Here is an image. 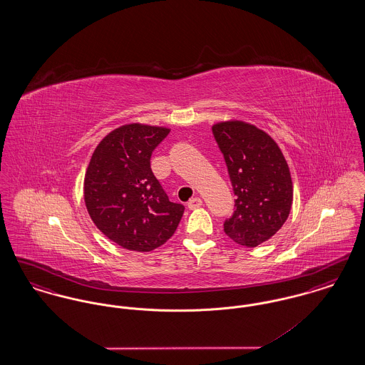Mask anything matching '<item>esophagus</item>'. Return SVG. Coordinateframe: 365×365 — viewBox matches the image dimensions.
Listing matches in <instances>:
<instances>
[{
    "instance_id": "obj_1",
    "label": "esophagus",
    "mask_w": 365,
    "mask_h": 365,
    "mask_svg": "<svg viewBox=\"0 0 365 365\" xmlns=\"http://www.w3.org/2000/svg\"><path fill=\"white\" fill-rule=\"evenodd\" d=\"M202 205V200L200 198V197H194V198H191L190 201L187 202V208L191 209H197L200 208Z\"/></svg>"
}]
</instances>
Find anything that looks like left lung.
<instances>
[{
  "mask_svg": "<svg viewBox=\"0 0 365 365\" xmlns=\"http://www.w3.org/2000/svg\"><path fill=\"white\" fill-rule=\"evenodd\" d=\"M226 160L235 210L225 232L242 246L256 247L274 237L287 220L293 182L278 143L255 124L227 120L212 125Z\"/></svg>",
  "mask_w": 365,
  "mask_h": 365,
  "instance_id": "obj_1",
  "label": "left lung"
}]
</instances>
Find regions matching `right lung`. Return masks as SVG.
I'll list each match as a JSON object with an SVG mask.
<instances>
[{
    "label": "right lung",
    "mask_w": 365,
    "mask_h": 365,
    "mask_svg": "<svg viewBox=\"0 0 365 365\" xmlns=\"http://www.w3.org/2000/svg\"><path fill=\"white\" fill-rule=\"evenodd\" d=\"M168 127L128 123L97 145L87 165L83 197L97 228L134 252H152L174 235L185 207L168 200L150 156Z\"/></svg>",
    "instance_id": "1"
}]
</instances>
